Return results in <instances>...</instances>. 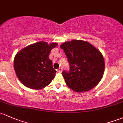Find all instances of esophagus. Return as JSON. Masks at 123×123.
Instances as JSON below:
<instances>
[{
  "label": "esophagus",
  "instance_id": "34e87169",
  "mask_svg": "<svg viewBox=\"0 0 123 123\" xmlns=\"http://www.w3.org/2000/svg\"><path fill=\"white\" fill-rule=\"evenodd\" d=\"M62 68H59V69L57 70V72H59V73H61L62 72Z\"/></svg>",
  "mask_w": 123,
  "mask_h": 123
}]
</instances>
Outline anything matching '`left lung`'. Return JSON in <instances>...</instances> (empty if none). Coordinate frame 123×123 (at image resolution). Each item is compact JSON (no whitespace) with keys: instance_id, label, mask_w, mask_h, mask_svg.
Wrapping results in <instances>:
<instances>
[{"instance_id":"8db88e82","label":"left lung","mask_w":123,"mask_h":123,"mask_svg":"<svg viewBox=\"0 0 123 123\" xmlns=\"http://www.w3.org/2000/svg\"><path fill=\"white\" fill-rule=\"evenodd\" d=\"M60 47L64 49L70 67L69 71L62 72L68 87L81 92L97 86L105 68L104 58L99 51L81 40L65 42Z\"/></svg>"}]
</instances>
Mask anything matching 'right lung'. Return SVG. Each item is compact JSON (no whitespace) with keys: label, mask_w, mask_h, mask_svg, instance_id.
<instances>
[{"label":"right lung","mask_w":123,"mask_h":123,"mask_svg":"<svg viewBox=\"0 0 123 123\" xmlns=\"http://www.w3.org/2000/svg\"><path fill=\"white\" fill-rule=\"evenodd\" d=\"M57 45L41 41L28 45L16 54L14 69L18 79L25 86L40 90L51 83L56 71L53 68L49 55Z\"/></svg>","instance_id":"add662e5"}]
</instances>
